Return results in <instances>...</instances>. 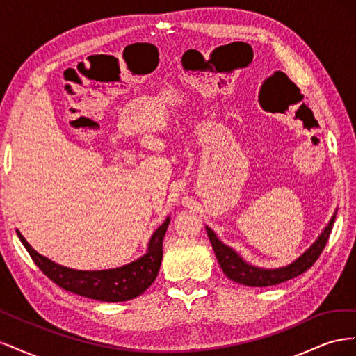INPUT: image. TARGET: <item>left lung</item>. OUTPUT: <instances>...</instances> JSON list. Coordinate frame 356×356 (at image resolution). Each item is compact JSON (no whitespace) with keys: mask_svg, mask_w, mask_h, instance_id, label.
Returning <instances> with one entry per match:
<instances>
[{"mask_svg":"<svg viewBox=\"0 0 356 356\" xmlns=\"http://www.w3.org/2000/svg\"><path fill=\"white\" fill-rule=\"evenodd\" d=\"M336 213H337V209L334 211L331 220L325 225V229L322 230V233L318 236V239L312 243L303 254H301L298 258H296V260L293 263H289L288 266L277 267V268H263V267H257L246 263L243 258L233 250V248L222 243L217 238V234H215L213 230H211V227H208V225H207V233L211 241L212 250L215 255H217V260L225 276L232 279V281L246 286H272V285L289 281V279L293 277H297L298 275L305 273L315 264V261L319 258L321 252L324 251V248L328 242L334 220H336Z\"/></svg>","mask_w":356,"mask_h":356,"instance_id":"8db88e82","label":"left lung"}]
</instances>
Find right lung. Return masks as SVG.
<instances>
[{
	"label": "right lung",
	"mask_w": 356,
	"mask_h": 356,
	"mask_svg": "<svg viewBox=\"0 0 356 356\" xmlns=\"http://www.w3.org/2000/svg\"><path fill=\"white\" fill-rule=\"evenodd\" d=\"M169 222L170 217L152 234L147 252L143 257L124 266L105 268V270H75V268L60 266L38 254L19 230H16V233L40 270L56 285L83 297L106 301V303H118V301H127L141 296L154 282L161 264V257H163L161 246H163Z\"/></svg>",
	"instance_id": "1"
}]
</instances>
